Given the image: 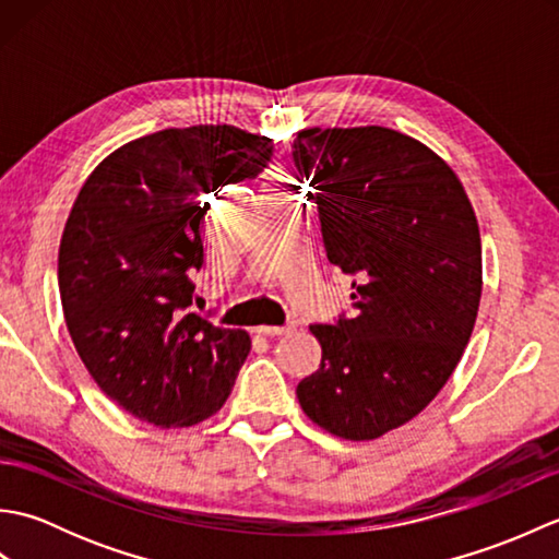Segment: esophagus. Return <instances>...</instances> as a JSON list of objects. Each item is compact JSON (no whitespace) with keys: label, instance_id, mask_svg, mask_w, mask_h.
<instances>
[{"label":"esophagus","instance_id":"34e87169","mask_svg":"<svg viewBox=\"0 0 559 559\" xmlns=\"http://www.w3.org/2000/svg\"><path fill=\"white\" fill-rule=\"evenodd\" d=\"M290 331L293 326H266V324L257 326V334L261 336H283V334H290Z\"/></svg>","mask_w":559,"mask_h":559}]
</instances>
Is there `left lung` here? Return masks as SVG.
Listing matches in <instances>:
<instances>
[{
    "label": "left lung",
    "mask_w": 559,
    "mask_h": 559,
    "mask_svg": "<svg viewBox=\"0 0 559 559\" xmlns=\"http://www.w3.org/2000/svg\"><path fill=\"white\" fill-rule=\"evenodd\" d=\"M293 148L326 257L355 276L353 317L310 326L322 362L295 394L322 430L367 442L425 411L468 346L483 293L478 218L449 163L394 129L312 127Z\"/></svg>",
    "instance_id": "1"
}]
</instances>
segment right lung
<instances>
[{
	"label": "right lung",
	"mask_w": 559,
	"mask_h": 559,
	"mask_svg": "<svg viewBox=\"0 0 559 559\" xmlns=\"http://www.w3.org/2000/svg\"><path fill=\"white\" fill-rule=\"evenodd\" d=\"M271 139L233 124L163 129L93 170L59 242V298L79 358L117 406L163 430L216 415L252 348L189 312L209 194L254 177Z\"/></svg>",
	"instance_id": "1"
}]
</instances>
